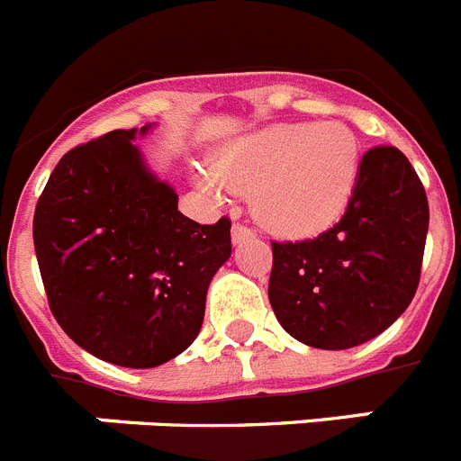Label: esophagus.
Instances as JSON below:
<instances>
[{
    "label": "esophagus",
    "mask_w": 461,
    "mask_h": 461,
    "mask_svg": "<svg viewBox=\"0 0 461 461\" xmlns=\"http://www.w3.org/2000/svg\"><path fill=\"white\" fill-rule=\"evenodd\" d=\"M254 235H256L254 230L244 226V223H235V226H233V244L244 242V240H251Z\"/></svg>",
    "instance_id": "obj_1"
}]
</instances>
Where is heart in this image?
I'll use <instances>...</instances> for the list:
<instances>
[{
    "mask_svg": "<svg viewBox=\"0 0 461 461\" xmlns=\"http://www.w3.org/2000/svg\"><path fill=\"white\" fill-rule=\"evenodd\" d=\"M360 142L341 122H279L223 145L195 180L217 198L251 194V210L281 238H309L341 217L356 194Z\"/></svg>",
    "mask_w": 461,
    "mask_h": 461,
    "instance_id": "obj_1",
    "label": "heart"
}]
</instances>
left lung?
Returning a JSON list of instances; mask_svg holds the SVG:
<instances>
[{
	"instance_id": "left-lung-1",
	"label": "left lung",
	"mask_w": 461,
	"mask_h": 461,
	"mask_svg": "<svg viewBox=\"0 0 461 461\" xmlns=\"http://www.w3.org/2000/svg\"><path fill=\"white\" fill-rule=\"evenodd\" d=\"M429 205L397 148L362 154L344 217L319 238L272 242L267 297L288 335L344 351L381 335L406 312L420 281Z\"/></svg>"
}]
</instances>
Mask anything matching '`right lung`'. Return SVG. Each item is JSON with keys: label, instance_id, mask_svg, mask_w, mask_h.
<instances>
[{"label": "right lung", "instance_id": "add662e5", "mask_svg": "<svg viewBox=\"0 0 461 461\" xmlns=\"http://www.w3.org/2000/svg\"><path fill=\"white\" fill-rule=\"evenodd\" d=\"M117 129L59 158L34 212V249L50 312L80 348L149 369L201 332L212 276L230 258V221L177 210L133 140Z\"/></svg>", "mask_w": 461, "mask_h": 461}]
</instances>
